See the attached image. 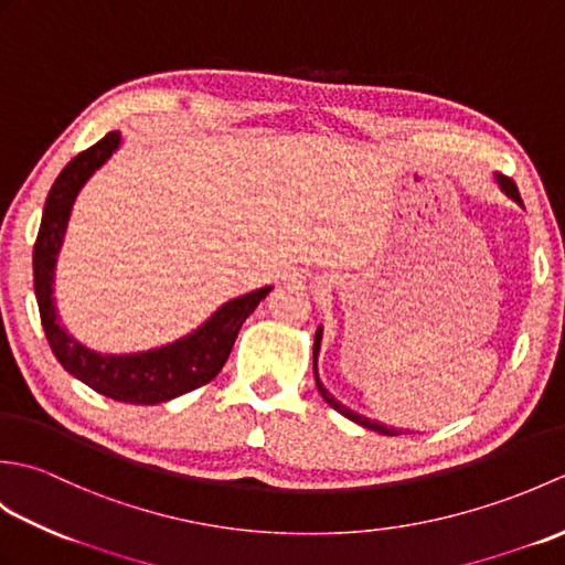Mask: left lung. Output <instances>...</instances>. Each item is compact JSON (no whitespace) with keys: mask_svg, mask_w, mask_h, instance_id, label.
Wrapping results in <instances>:
<instances>
[{"mask_svg":"<svg viewBox=\"0 0 565 565\" xmlns=\"http://www.w3.org/2000/svg\"><path fill=\"white\" fill-rule=\"evenodd\" d=\"M495 184L500 186L502 194H505L508 199H512L514 203H520V206H522V199H520L518 189H514V184L510 182V179L495 174ZM320 342H322V326H318V330H316V340H313V374H316V386H318V393L322 395V401H326V403L332 407V411H338L340 415H344L347 419H352V423L362 425V427H366V429H371V431H379V435H388V437H398V435H403V429H398V427L383 425V423H379V419H371V417H366V415H359L356 411H352V407H347L344 403H340V401L334 398V395H332L326 386H322V381H320V376H318V354H320Z\"/></svg>","mask_w":565,"mask_h":565,"instance_id":"1","label":"left lung"}]
</instances>
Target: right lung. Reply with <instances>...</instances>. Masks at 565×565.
<instances>
[{"label":"right lung","mask_w":565,"mask_h":565,"mask_svg":"<svg viewBox=\"0 0 565 565\" xmlns=\"http://www.w3.org/2000/svg\"><path fill=\"white\" fill-rule=\"evenodd\" d=\"M118 148H121V134L111 130L97 146L70 160L51 186V194L45 199L41 231L33 247L35 301H39L47 344H51L55 359L63 364L67 374L87 383L89 388L106 395V398L134 405H158L218 376L243 322L255 313L262 298H267L274 286H262L257 291L225 301L196 330L146 352L102 354L82 344L75 334H70L60 322L53 298L57 255L65 243L67 223L77 194L89 182L92 174L111 160V154Z\"/></svg>","instance_id":"obj_1"}]
</instances>
